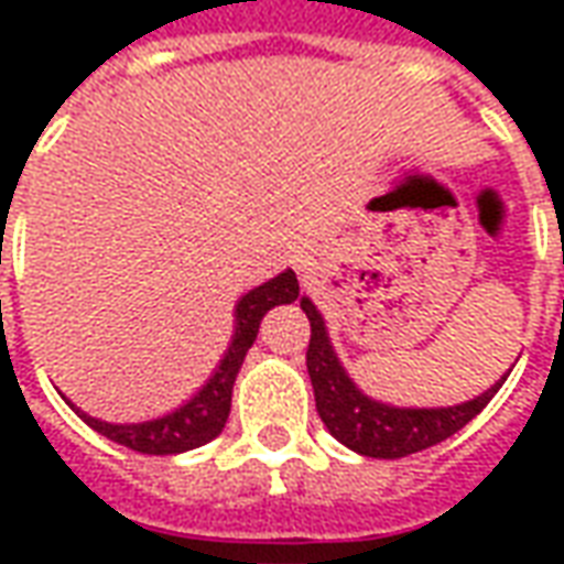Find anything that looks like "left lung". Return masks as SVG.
I'll use <instances>...</instances> for the list:
<instances>
[{"label": "left lung", "instance_id": "left-lung-1", "mask_svg": "<svg viewBox=\"0 0 564 564\" xmlns=\"http://www.w3.org/2000/svg\"><path fill=\"white\" fill-rule=\"evenodd\" d=\"M299 305L311 319V344H307V375L314 387V402L323 425L329 429L335 441L350 447L359 456L371 459H402L425 447H435L449 435H456L462 425H468L474 416L492 402V395L508 380L510 368L501 378L474 395L468 402L447 404V408H404L371 399L368 392L356 387V380L347 375V368L332 347L326 319L317 305L302 295Z\"/></svg>", "mask_w": 564, "mask_h": 564}]
</instances>
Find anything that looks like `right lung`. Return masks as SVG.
I'll list each match as a JSON object with an SVG mask.
<instances>
[{"instance_id": "add662e5", "label": "right lung", "mask_w": 564, "mask_h": 564, "mask_svg": "<svg viewBox=\"0 0 564 564\" xmlns=\"http://www.w3.org/2000/svg\"><path fill=\"white\" fill-rule=\"evenodd\" d=\"M299 299V278L293 269H283L274 274L271 281L259 283L253 290H247L238 305H235V332L232 341L226 347V354L210 371V378L198 387L184 404H177L174 411L153 420H141V423H108L99 416H90L80 411L78 404H66L75 414L90 425L93 432H99L115 444L135 449V453H150V456H174V453H186L202 444H208L220 435L223 425L229 420V408H232V387L241 362H245L247 350L257 341V332L262 317L271 307L290 305Z\"/></svg>"}]
</instances>
